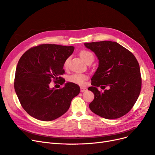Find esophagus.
Masks as SVG:
<instances>
[{"label": "esophagus", "mask_w": 155, "mask_h": 155, "mask_svg": "<svg viewBox=\"0 0 155 155\" xmlns=\"http://www.w3.org/2000/svg\"><path fill=\"white\" fill-rule=\"evenodd\" d=\"M87 88L86 87H80V91H81V92L86 91H87Z\"/></svg>", "instance_id": "esophagus-1"}]
</instances>
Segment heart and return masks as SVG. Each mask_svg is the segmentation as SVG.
I'll return each mask as SVG.
<instances>
[{
  "label": "heart",
  "mask_w": 155,
  "mask_h": 155,
  "mask_svg": "<svg viewBox=\"0 0 155 155\" xmlns=\"http://www.w3.org/2000/svg\"><path fill=\"white\" fill-rule=\"evenodd\" d=\"M79 55L81 58L85 61L86 63L94 60V55L91 51L88 50H83L79 52ZM70 58H67L64 60L63 66L64 68H67L68 67ZM88 79V76L86 74H73L71 76H70L68 78V80L70 82L79 84V85H83L85 81Z\"/></svg>",
  "instance_id": "obj_1"
}]
</instances>
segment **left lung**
I'll use <instances>...</instances> for the list:
<instances>
[{"instance_id": "1", "label": "left lung", "mask_w": 155, "mask_h": 155, "mask_svg": "<svg viewBox=\"0 0 155 155\" xmlns=\"http://www.w3.org/2000/svg\"><path fill=\"white\" fill-rule=\"evenodd\" d=\"M84 45L99 59V66L91 79L92 86L88 88L94 94L89 108L102 118H119L132 109L141 91L138 61L116 42L104 41ZM100 86L107 89L102 93L97 89Z\"/></svg>"}]
</instances>
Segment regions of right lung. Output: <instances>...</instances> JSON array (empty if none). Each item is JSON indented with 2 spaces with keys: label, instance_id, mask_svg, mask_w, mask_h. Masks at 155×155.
I'll list each match as a JSON object with an SVG mask.
<instances>
[{
  "label": "right lung",
  "instance_id": "right-lung-1",
  "mask_svg": "<svg viewBox=\"0 0 155 155\" xmlns=\"http://www.w3.org/2000/svg\"><path fill=\"white\" fill-rule=\"evenodd\" d=\"M72 46L42 44L28 50L18 61L14 88L28 114L42 121H52L66 112L80 88L67 83L59 89L50 88L51 81L63 85L64 60L73 53Z\"/></svg>",
  "mask_w": 155,
  "mask_h": 155
}]
</instances>
